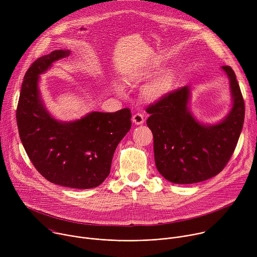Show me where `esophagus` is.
<instances>
[{
  "mask_svg": "<svg viewBox=\"0 0 257 257\" xmlns=\"http://www.w3.org/2000/svg\"><path fill=\"white\" fill-rule=\"evenodd\" d=\"M132 122H133L134 124H136V125H141V124H143V122H144V117H143V115H141V114H139V113L134 114L133 117H132Z\"/></svg>",
  "mask_w": 257,
  "mask_h": 257,
  "instance_id": "34e87169",
  "label": "esophagus"
}]
</instances>
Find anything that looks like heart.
Returning a JSON list of instances; mask_svg holds the SVG:
<instances>
[{
	"label": "heart",
	"instance_id": "obj_1",
	"mask_svg": "<svg viewBox=\"0 0 257 257\" xmlns=\"http://www.w3.org/2000/svg\"><path fill=\"white\" fill-rule=\"evenodd\" d=\"M155 66L145 65L138 67L127 76V83L130 85L139 84L152 77ZM173 83L172 75L169 72L162 73L161 75L146 83L141 89V97L149 102H156L162 99L171 89Z\"/></svg>",
	"mask_w": 257,
	"mask_h": 257
}]
</instances>
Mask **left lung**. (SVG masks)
<instances>
[{"mask_svg":"<svg viewBox=\"0 0 257 257\" xmlns=\"http://www.w3.org/2000/svg\"><path fill=\"white\" fill-rule=\"evenodd\" d=\"M222 69L230 80L233 106L215 125L198 122L189 111L190 87L166 94L151 104L146 120L154 135L156 166L160 174L175 184H193L222 172L230 161L240 137L245 105L230 66Z\"/></svg>","mask_w":257,"mask_h":257,"instance_id":"left-lung-1","label":"left lung"}]
</instances>
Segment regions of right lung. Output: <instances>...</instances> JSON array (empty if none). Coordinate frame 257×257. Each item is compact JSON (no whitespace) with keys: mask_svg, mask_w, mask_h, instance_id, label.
Returning a JSON list of instances; mask_svg holds the SVG:
<instances>
[{"mask_svg":"<svg viewBox=\"0 0 257 257\" xmlns=\"http://www.w3.org/2000/svg\"><path fill=\"white\" fill-rule=\"evenodd\" d=\"M70 53L54 51L29 67L17 105V126L28 158L43 177L57 185L89 189L109 175L117 145L131 128V112L128 107L91 112L71 122L53 118L41 97L40 75Z\"/></svg>","mask_w":257,"mask_h":257,"instance_id":"obj_1","label":"right lung"}]
</instances>
